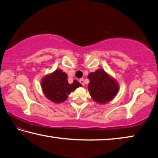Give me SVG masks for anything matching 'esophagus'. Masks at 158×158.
I'll return each instance as SVG.
<instances>
[{
  "label": "esophagus",
  "mask_w": 158,
  "mask_h": 158,
  "mask_svg": "<svg viewBox=\"0 0 158 158\" xmlns=\"http://www.w3.org/2000/svg\"><path fill=\"white\" fill-rule=\"evenodd\" d=\"M79 82H80V84H81L82 85H85L84 79H79Z\"/></svg>",
  "instance_id": "obj_1"
}]
</instances>
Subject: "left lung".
I'll use <instances>...</instances> for the list:
<instances>
[{
	"label": "left lung",
	"instance_id": "obj_1",
	"mask_svg": "<svg viewBox=\"0 0 158 158\" xmlns=\"http://www.w3.org/2000/svg\"><path fill=\"white\" fill-rule=\"evenodd\" d=\"M88 79L90 83L88 89L90 96L95 102L105 104L116 97L119 90L117 81L102 69L90 73Z\"/></svg>",
	"mask_w": 158,
	"mask_h": 158
}]
</instances>
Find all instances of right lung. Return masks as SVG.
Returning <instances> with one entry per match:
<instances>
[{
  "label": "right lung",
  "mask_w": 158,
  "mask_h": 158,
  "mask_svg": "<svg viewBox=\"0 0 158 158\" xmlns=\"http://www.w3.org/2000/svg\"><path fill=\"white\" fill-rule=\"evenodd\" d=\"M67 78V74L60 69L45 75L41 81L42 92L45 97L53 102L59 104L65 102L71 92L81 86L77 80H74L73 84H69Z\"/></svg>",
  "instance_id": "right-lung-1"
}]
</instances>
